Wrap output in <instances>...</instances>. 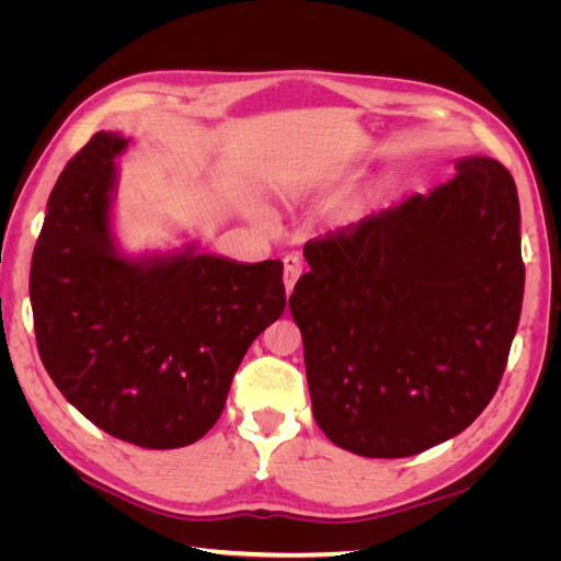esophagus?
I'll list each match as a JSON object with an SVG mask.
<instances>
[{"label":"esophagus","instance_id":"obj_1","mask_svg":"<svg viewBox=\"0 0 561 561\" xmlns=\"http://www.w3.org/2000/svg\"><path fill=\"white\" fill-rule=\"evenodd\" d=\"M283 266H285V271H283L285 293L290 295V293L295 290V283H297V278L301 276V271H304V262H301L299 254H287V257L283 260Z\"/></svg>","mask_w":561,"mask_h":561}]
</instances>
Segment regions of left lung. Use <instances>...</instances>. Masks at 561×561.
<instances>
[{
	"label": "left lung",
	"instance_id": "1",
	"mask_svg": "<svg viewBox=\"0 0 561 561\" xmlns=\"http://www.w3.org/2000/svg\"><path fill=\"white\" fill-rule=\"evenodd\" d=\"M290 295L320 431L369 458L451 439L501 383L524 297L519 198L489 157L304 245Z\"/></svg>",
	"mask_w": 561,
	"mask_h": 561
}]
</instances>
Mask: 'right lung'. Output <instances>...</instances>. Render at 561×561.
<instances>
[{
  "instance_id": "add662e5",
  "label": "right lung",
  "mask_w": 561,
  "mask_h": 561,
  "mask_svg": "<svg viewBox=\"0 0 561 561\" xmlns=\"http://www.w3.org/2000/svg\"><path fill=\"white\" fill-rule=\"evenodd\" d=\"M126 147L122 133H95L48 196L30 268L37 348L98 428L178 449L215 426L245 351L280 318L283 262L243 264L198 243L128 257L112 231Z\"/></svg>"
}]
</instances>
